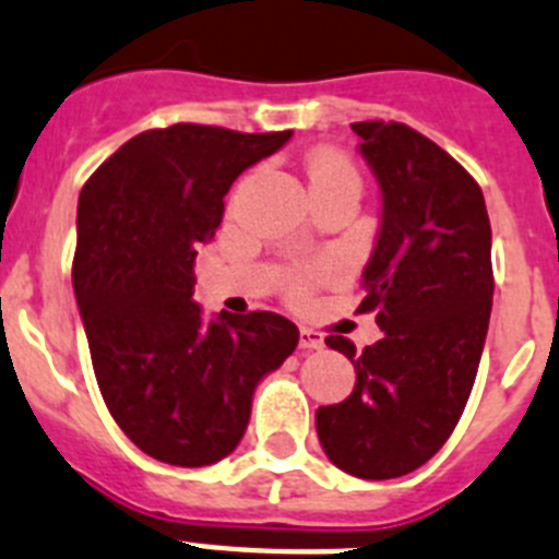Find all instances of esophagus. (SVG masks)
Wrapping results in <instances>:
<instances>
[{
  "mask_svg": "<svg viewBox=\"0 0 559 559\" xmlns=\"http://www.w3.org/2000/svg\"><path fill=\"white\" fill-rule=\"evenodd\" d=\"M300 348L304 352H318V348H323V334L314 332V329L300 326Z\"/></svg>",
  "mask_w": 559,
  "mask_h": 559,
  "instance_id": "obj_1",
  "label": "esophagus"
}]
</instances>
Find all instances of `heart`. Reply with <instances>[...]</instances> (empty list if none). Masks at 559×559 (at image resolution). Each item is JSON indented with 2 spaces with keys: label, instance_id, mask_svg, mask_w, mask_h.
<instances>
[{
  "label": "heart",
  "instance_id": "b5f03b06",
  "mask_svg": "<svg viewBox=\"0 0 559 559\" xmlns=\"http://www.w3.org/2000/svg\"><path fill=\"white\" fill-rule=\"evenodd\" d=\"M307 171H309V182H312V188L343 182V186H352L360 191V174H357V168H354L346 157H340V154H332V152L314 154V157L309 159ZM332 273H334L332 264H314V266H307V270H298V273L293 275V281H289V293H293V298H307L309 289H312L318 281L329 278Z\"/></svg>",
  "mask_w": 559,
  "mask_h": 559
}]
</instances>
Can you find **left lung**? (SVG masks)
Wrapping results in <instances>:
<instances>
[{"instance_id": "left-lung-1", "label": "left lung", "mask_w": 559, "mask_h": 559, "mask_svg": "<svg viewBox=\"0 0 559 559\" xmlns=\"http://www.w3.org/2000/svg\"><path fill=\"white\" fill-rule=\"evenodd\" d=\"M352 129L382 188L357 312H377L385 337L357 354L329 334L357 382L314 427L334 467L385 481L433 459L464 414L492 312V230L478 182L441 145L396 120Z\"/></svg>"}]
</instances>
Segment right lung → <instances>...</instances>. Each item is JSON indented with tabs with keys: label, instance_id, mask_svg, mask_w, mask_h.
I'll return each mask as SVG.
<instances>
[{
	"label": "right lung",
	"instance_id": "1",
	"mask_svg": "<svg viewBox=\"0 0 559 559\" xmlns=\"http://www.w3.org/2000/svg\"><path fill=\"white\" fill-rule=\"evenodd\" d=\"M293 132L222 126L148 129L111 154L78 199L72 286L100 396L129 439L174 467L236 450L252 391L298 346L275 312L207 323L191 300L197 247L213 239L225 193Z\"/></svg>",
	"mask_w": 559,
	"mask_h": 559
}]
</instances>
